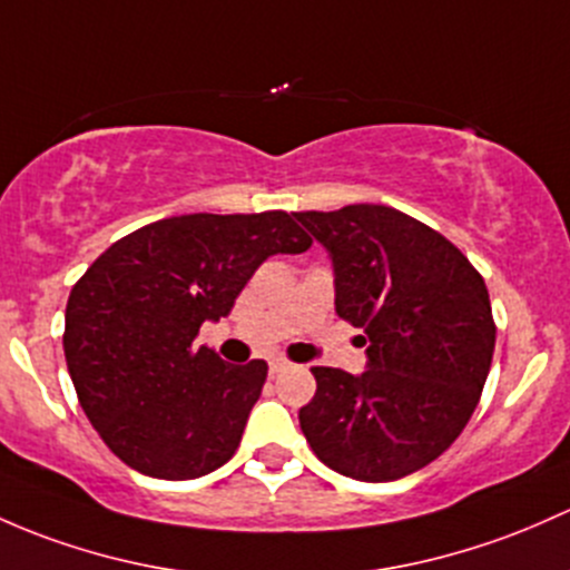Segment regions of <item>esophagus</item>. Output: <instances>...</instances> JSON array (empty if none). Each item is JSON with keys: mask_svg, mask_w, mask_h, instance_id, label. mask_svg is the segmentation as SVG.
Here are the masks:
<instances>
[{"mask_svg": "<svg viewBox=\"0 0 570 570\" xmlns=\"http://www.w3.org/2000/svg\"><path fill=\"white\" fill-rule=\"evenodd\" d=\"M284 368H289V363L281 361V357H275V361H269V374H281Z\"/></svg>", "mask_w": 570, "mask_h": 570, "instance_id": "esophagus-1", "label": "esophagus"}]
</instances>
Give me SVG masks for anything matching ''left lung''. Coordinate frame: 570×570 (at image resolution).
<instances>
[{
	"instance_id": "1",
	"label": "left lung",
	"mask_w": 570,
	"mask_h": 570,
	"mask_svg": "<svg viewBox=\"0 0 570 570\" xmlns=\"http://www.w3.org/2000/svg\"><path fill=\"white\" fill-rule=\"evenodd\" d=\"M333 259L335 314L361 327L363 374L314 365L311 451L365 483L399 481L453 445L494 355L487 284L464 254L385 205L295 213Z\"/></svg>"
}]
</instances>
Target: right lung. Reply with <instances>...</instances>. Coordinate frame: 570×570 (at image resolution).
Segmentation results:
<instances>
[{
  "label": "right lung",
  "instance_id": "obj_1",
  "mask_svg": "<svg viewBox=\"0 0 570 570\" xmlns=\"http://www.w3.org/2000/svg\"><path fill=\"white\" fill-rule=\"evenodd\" d=\"M311 237L284 209L175 215L117 239L73 286L65 361L81 410L114 456L164 481H190L235 456L267 363H224L196 346L256 267L303 254Z\"/></svg>",
  "mask_w": 570,
  "mask_h": 570
}]
</instances>
